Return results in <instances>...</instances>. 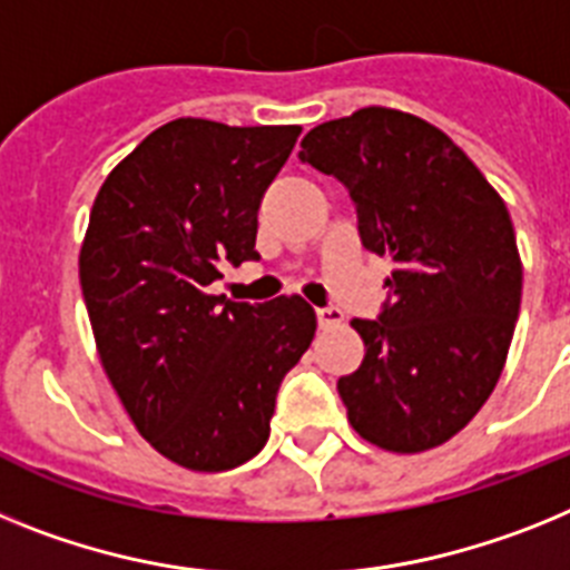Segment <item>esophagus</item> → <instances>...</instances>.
Masks as SVG:
<instances>
[{
    "instance_id": "34e87169",
    "label": "esophagus",
    "mask_w": 570,
    "mask_h": 570,
    "mask_svg": "<svg viewBox=\"0 0 570 570\" xmlns=\"http://www.w3.org/2000/svg\"><path fill=\"white\" fill-rule=\"evenodd\" d=\"M315 315H318L321 330H335V326L344 324V313L338 306H321V309H315Z\"/></svg>"
}]
</instances>
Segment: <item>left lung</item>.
<instances>
[{"mask_svg":"<svg viewBox=\"0 0 570 570\" xmlns=\"http://www.w3.org/2000/svg\"><path fill=\"white\" fill-rule=\"evenodd\" d=\"M298 157L344 183L364 249L395 264L379 318L353 321L367 353L338 379L346 419L390 453L439 448L511 350L522 261L508 206L444 131L395 108L321 122Z\"/></svg>","mask_w":570,"mask_h":570,"instance_id":"1","label":"left lung"}]
</instances>
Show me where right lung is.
Segmentation results:
<instances>
[{
	"label": "right lung",
	"mask_w": 570,
	"mask_h": 570,
	"mask_svg": "<svg viewBox=\"0 0 570 570\" xmlns=\"http://www.w3.org/2000/svg\"><path fill=\"white\" fill-rule=\"evenodd\" d=\"M301 126L180 117L106 177L79 249V284L111 387L135 428L180 468L217 473L269 439L281 381L309 350L301 295H212L217 264L255 252L257 209Z\"/></svg>",
	"instance_id": "right-lung-1"
}]
</instances>
